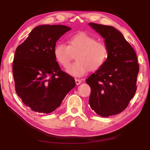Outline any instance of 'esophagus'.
<instances>
[{
	"mask_svg": "<svg viewBox=\"0 0 150 150\" xmlns=\"http://www.w3.org/2000/svg\"><path fill=\"white\" fill-rule=\"evenodd\" d=\"M81 82H82V81L81 79H75V83L77 85H79V84H81Z\"/></svg>",
	"mask_w": 150,
	"mask_h": 150,
	"instance_id": "esophagus-1",
	"label": "esophagus"
}]
</instances>
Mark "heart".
I'll return each instance as SVG.
<instances>
[{
	"mask_svg": "<svg viewBox=\"0 0 150 150\" xmlns=\"http://www.w3.org/2000/svg\"><path fill=\"white\" fill-rule=\"evenodd\" d=\"M55 59L63 67H67L76 54V62L67 72L74 77H82L88 69L96 70L104 65L108 56V47L105 42L85 32L73 35L68 40V45L58 43L54 47Z\"/></svg>",
	"mask_w": 150,
	"mask_h": 150,
	"instance_id": "1",
	"label": "heart"
}]
</instances>
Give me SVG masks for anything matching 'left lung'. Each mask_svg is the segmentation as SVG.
I'll list each match as a JSON object with an SVG mask.
<instances>
[{"label":"left lung","instance_id":"obj_1","mask_svg":"<svg viewBox=\"0 0 150 150\" xmlns=\"http://www.w3.org/2000/svg\"><path fill=\"white\" fill-rule=\"evenodd\" d=\"M88 24L105 39L107 59L86 80L91 92L89 105L103 117L116 115L125 110L135 95L139 65L136 52L122 33L110 26Z\"/></svg>","mask_w":150,"mask_h":150}]
</instances>
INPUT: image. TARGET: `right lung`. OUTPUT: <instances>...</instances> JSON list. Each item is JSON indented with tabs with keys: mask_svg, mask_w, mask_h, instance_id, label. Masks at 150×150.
Instances as JSON below:
<instances>
[{
	"mask_svg": "<svg viewBox=\"0 0 150 150\" xmlns=\"http://www.w3.org/2000/svg\"><path fill=\"white\" fill-rule=\"evenodd\" d=\"M70 30L63 25L37 26L16 48L12 65L15 90L33 111L52 112L75 87L74 78L61 69L54 54L56 42Z\"/></svg>",
	"mask_w": 150,
	"mask_h": 150,
	"instance_id": "add662e5",
	"label": "right lung"
}]
</instances>
